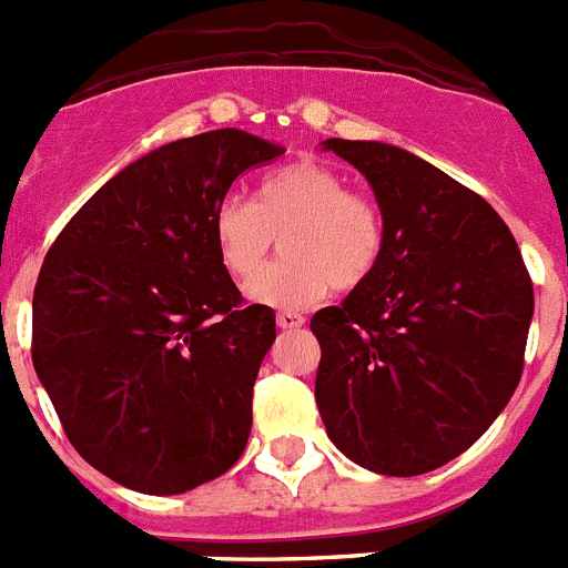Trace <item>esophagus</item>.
<instances>
[{
    "label": "esophagus",
    "instance_id": "esophagus-1",
    "mask_svg": "<svg viewBox=\"0 0 568 568\" xmlns=\"http://www.w3.org/2000/svg\"><path fill=\"white\" fill-rule=\"evenodd\" d=\"M303 323H306V317H303V314H297V312H280V314H276V326H280V328H300Z\"/></svg>",
    "mask_w": 568,
    "mask_h": 568
}]
</instances>
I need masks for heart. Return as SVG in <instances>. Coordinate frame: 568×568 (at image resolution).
Masks as SVG:
<instances>
[{
  "label": "heart",
  "instance_id": "obj_1",
  "mask_svg": "<svg viewBox=\"0 0 568 568\" xmlns=\"http://www.w3.org/2000/svg\"><path fill=\"white\" fill-rule=\"evenodd\" d=\"M213 245L222 268L247 283L267 261L275 236L286 260L247 285L271 308H306L332 285L355 292L384 260L387 227L378 204L349 193V181L321 161H294L268 173L254 204L236 195L213 211Z\"/></svg>",
  "mask_w": 568,
  "mask_h": 568
}]
</instances>
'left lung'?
Listing matches in <instances>:
<instances>
[{
  "mask_svg": "<svg viewBox=\"0 0 568 568\" xmlns=\"http://www.w3.org/2000/svg\"><path fill=\"white\" fill-rule=\"evenodd\" d=\"M323 150L366 175L387 247L369 283L312 317L317 409L361 468L427 474L465 454L517 389L531 276L499 213L438 166L381 141Z\"/></svg>",
  "mask_w": 568,
  "mask_h": 568,
  "instance_id": "1",
  "label": "left lung"
}]
</instances>
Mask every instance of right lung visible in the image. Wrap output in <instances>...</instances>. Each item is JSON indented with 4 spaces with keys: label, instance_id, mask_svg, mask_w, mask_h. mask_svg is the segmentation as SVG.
Instances as JSON below:
<instances>
[{
    "label": "right lung",
    "instance_id": "obj_1",
    "mask_svg": "<svg viewBox=\"0 0 568 568\" xmlns=\"http://www.w3.org/2000/svg\"><path fill=\"white\" fill-rule=\"evenodd\" d=\"M283 146L213 130L146 152L71 216L33 288L31 357L65 436L141 494H184L236 465L274 308L245 306L213 211Z\"/></svg>",
    "mask_w": 568,
    "mask_h": 568
}]
</instances>
